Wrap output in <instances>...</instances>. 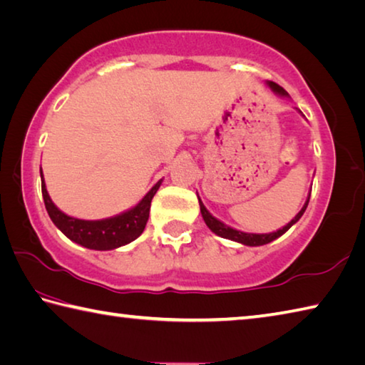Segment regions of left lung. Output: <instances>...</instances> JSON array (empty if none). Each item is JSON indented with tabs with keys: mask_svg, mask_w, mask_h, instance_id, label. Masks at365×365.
<instances>
[{
	"mask_svg": "<svg viewBox=\"0 0 365 365\" xmlns=\"http://www.w3.org/2000/svg\"><path fill=\"white\" fill-rule=\"evenodd\" d=\"M268 86H270V88H272V91H273L274 93L283 95V97H287V92H286L284 88L281 87V86L274 84V82H268ZM308 202H310V197H308V200H307V203L304 205V208H302V210L299 211V215L295 216L289 224L284 225L283 229H279V230L273 232V233H262V235H260V233H245V232H238V230H235V229H232V227L222 224L221 221H217L216 217H212V216L210 215L208 210H206L205 206H203L200 198H198V203H200V211H202L203 221H205L206 225L210 227L211 232H215L216 235H219V237L233 240V242L243 243V245H246V246H260V245H267V243H270V242H273V240H277L278 237L283 235V233L289 230L291 227L302 217V215H304L305 210H307V206H308Z\"/></svg>",
	"mask_w": 365,
	"mask_h": 365,
	"instance_id": "8db88e82",
	"label": "left lung"
}]
</instances>
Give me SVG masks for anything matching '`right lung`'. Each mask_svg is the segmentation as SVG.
Instances as JSON below:
<instances>
[{"label": "right lung", "instance_id": "1", "mask_svg": "<svg viewBox=\"0 0 365 365\" xmlns=\"http://www.w3.org/2000/svg\"><path fill=\"white\" fill-rule=\"evenodd\" d=\"M160 182L162 181L157 182L135 208L122 212L119 216L103 219V221H82V219L66 216L52 203L46 190L43 170H41V189H43L44 205L52 222L74 243L97 251L115 250V247L133 242L141 235L149 219L150 200L155 195L157 189L160 187Z\"/></svg>", "mask_w": 365, "mask_h": 365}]
</instances>
